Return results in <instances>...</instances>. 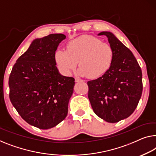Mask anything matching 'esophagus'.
Listing matches in <instances>:
<instances>
[{
	"label": "esophagus",
	"mask_w": 156,
	"mask_h": 156,
	"mask_svg": "<svg viewBox=\"0 0 156 156\" xmlns=\"http://www.w3.org/2000/svg\"><path fill=\"white\" fill-rule=\"evenodd\" d=\"M75 81L76 82H83V80L82 79H80V78H78V77H76V78H75Z\"/></svg>",
	"instance_id": "obj_1"
}]
</instances>
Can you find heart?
I'll return each mask as SVG.
<instances>
[{
    "label": "heart",
    "mask_w": 156,
    "mask_h": 156,
    "mask_svg": "<svg viewBox=\"0 0 156 156\" xmlns=\"http://www.w3.org/2000/svg\"><path fill=\"white\" fill-rule=\"evenodd\" d=\"M111 45L98 37L84 35L69 42L66 50H57L55 62L65 76L70 75L78 64V73L89 78L103 76L111 68L114 59Z\"/></svg>",
    "instance_id": "heart-1"
}]
</instances>
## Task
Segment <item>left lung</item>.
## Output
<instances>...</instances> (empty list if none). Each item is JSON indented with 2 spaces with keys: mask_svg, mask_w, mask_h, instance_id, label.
I'll return each instance as SVG.
<instances>
[{
  "mask_svg": "<svg viewBox=\"0 0 156 156\" xmlns=\"http://www.w3.org/2000/svg\"><path fill=\"white\" fill-rule=\"evenodd\" d=\"M114 50V59L103 76L87 82L88 98L95 114L108 122L128 118L137 106L143 90L142 72L136 58L111 32L103 31Z\"/></svg>",
  "mask_w": 156,
  "mask_h": 156,
  "instance_id": "left-lung-1",
  "label": "left lung"
}]
</instances>
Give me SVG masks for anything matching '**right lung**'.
I'll return each mask as SVG.
<instances>
[{
    "label": "right lung",
    "instance_id": "right-lung-1",
    "mask_svg": "<svg viewBox=\"0 0 156 156\" xmlns=\"http://www.w3.org/2000/svg\"><path fill=\"white\" fill-rule=\"evenodd\" d=\"M66 38L52 34L34 40L18 58L9 77L12 104L25 121L42 129L56 126L65 119L75 79L62 76L55 53Z\"/></svg>",
    "mask_w": 156,
    "mask_h": 156
}]
</instances>
